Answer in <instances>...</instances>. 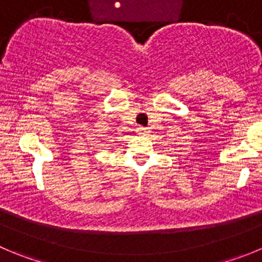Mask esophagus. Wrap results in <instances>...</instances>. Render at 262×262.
<instances>
[{"instance_id": "obj_1", "label": "esophagus", "mask_w": 262, "mask_h": 262, "mask_svg": "<svg viewBox=\"0 0 262 262\" xmlns=\"http://www.w3.org/2000/svg\"><path fill=\"white\" fill-rule=\"evenodd\" d=\"M137 133L139 134V136H145V134H147L148 132H147V129L146 128H143V126H139V128H137Z\"/></svg>"}]
</instances>
